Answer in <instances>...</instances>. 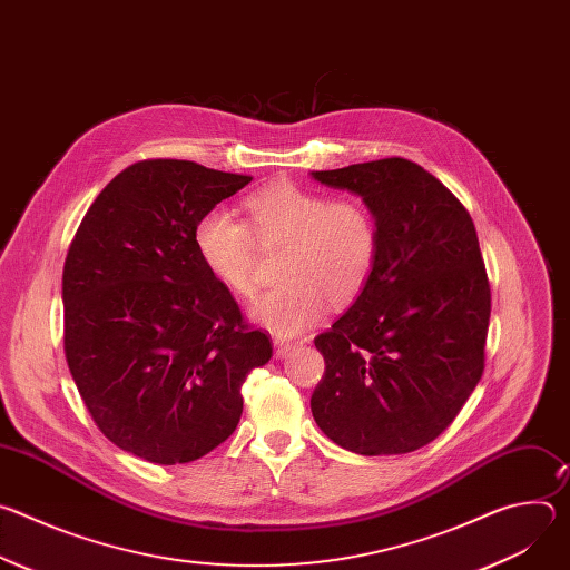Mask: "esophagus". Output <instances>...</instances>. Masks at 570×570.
<instances>
[{
  "label": "esophagus",
  "instance_id": "obj_1",
  "mask_svg": "<svg viewBox=\"0 0 570 570\" xmlns=\"http://www.w3.org/2000/svg\"><path fill=\"white\" fill-rule=\"evenodd\" d=\"M293 350V345L291 343H284V341H275V356L277 358H284L288 352Z\"/></svg>",
  "mask_w": 570,
  "mask_h": 570
}]
</instances>
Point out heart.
Returning <instances> with one entry per match:
<instances>
[{
  "mask_svg": "<svg viewBox=\"0 0 570 570\" xmlns=\"http://www.w3.org/2000/svg\"><path fill=\"white\" fill-rule=\"evenodd\" d=\"M240 209L246 225L223 209L205 212L194 225V246L209 275L240 299L257 293L259 250H279V284L253 306L275 336L308 332L330 302L345 306L370 282L379 227L365 203L279 180L246 196Z\"/></svg>",
  "mask_w": 570,
  "mask_h": 570,
  "instance_id": "1",
  "label": "heart"
}]
</instances>
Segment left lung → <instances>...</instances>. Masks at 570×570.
I'll use <instances>...</instances> for the list:
<instances>
[{"mask_svg":"<svg viewBox=\"0 0 570 570\" xmlns=\"http://www.w3.org/2000/svg\"><path fill=\"white\" fill-rule=\"evenodd\" d=\"M313 178L358 194L379 227L370 282L313 341L324 356L313 420L361 455L417 451L455 420L484 370L492 291L475 225L411 159L383 157Z\"/></svg>","mask_w":570,"mask_h":570,"instance_id":"8db88e82","label":"left lung"}]
</instances>
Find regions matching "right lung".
Instances as JSON below:
<instances>
[{"label": "right lung", "instance_id": "1", "mask_svg": "<svg viewBox=\"0 0 570 570\" xmlns=\"http://www.w3.org/2000/svg\"><path fill=\"white\" fill-rule=\"evenodd\" d=\"M253 178L189 159H141L80 220L62 268L65 358L99 431L155 464L225 442L240 385L273 356L203 266L196 220Z\"/></svg>", "mask_w": 570, "mask_h": 570}]
</instances>
